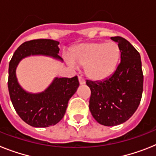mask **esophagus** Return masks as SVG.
Listing matches in <instances>:
<instances>
[{
	"label": "esophagus",
	"instance_id": "obj_1",
	"mask_svg": "<svg viewBox=\"0 0 156 156\" xmlns=\"http://www.w3.org/2000/svg\"><path fill=\"white\" fill-rule=\"evenodd\" d=\"M78 81H79V83H80L81 85H83V84H85V80H84V78L82 77V76H78Z\"/></svg>",
	"mask_w": 156,
	"mask_h": 156
}]
</instances>
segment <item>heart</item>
Segmentation results:
<instances>
[{"mask_svg": "<svg viewBox=\"0 0 156 156\" xmlns=\"http://www.w3.org/2000/svg\"><path fill=\"white\" fill-rule=\"evenodd\" d=\"M121 51L115 42L85 43L72 51L69 63L85 66L87 75L93 80L101 81L115 73L121 61Z\"/></svg>", "mask_w": 156, "mask_h": 156, "instance_id": "1", "label": "heart"}]
</instances>
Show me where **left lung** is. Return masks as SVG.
Wrapping results in <instances>:
<instances>
[{"mask_svg":"<svg viewBox=\"0 0 156 156\" xmlns=\"http://www.w3.org/2000/svg\"><path fill=\"white\" fill-rule=\"evenodd\" d=\"M111 39L118 43L121 62L115 73L102 81L87 80L90 89L89 108L101 125L118 126L133 116L140 104L143 73L139 52L121 36Z\"/></svg>","mask_w":156,"mask_h":156,"instance_id":"obj_1","label":"left lung"}]
</instances>
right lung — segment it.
I'll return each mask as SVG.
<instances>
[{
  "mask_svg": "<svg viewBox=\"0 0 156 156\" xmlns=\"http://www.w3.org/2000/svg\"><path fill=\"white\" fill-rule=\"evenodd\" d=\"M60 43L48 39L26 41L13 53L9 66L8 88L16 112L26 123L34 127H48L58 123L66 113L68 102L79 86L78 76L56 78L42 93L30 94L23 90L16 78L19 61L30 55H45L61 60Z\"/></svg>",
  "mask_w": 156,
  "mask_h": 156,
  "instance_id": "right-lung-1",
  "label": "right lung"
}]
</instances>
